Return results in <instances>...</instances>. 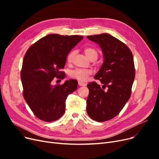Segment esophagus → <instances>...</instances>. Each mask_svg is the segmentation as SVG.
<instances>
[{"instance_id": "esophagus-1", "label": "esophagus", "mask_w": 159, "mask_h": 159, "mask_svg": "<svg viewBox=\"0 0 159 159\" xmlns=\"http://www.w3.org/2000/svg\"><path fill=\"white\" fill-rule=\"evenodd\" d=\"M78 85H79V86H85V85H86V84L81 82V81H79V82H78Z\"/></svg>"}]
</instances>
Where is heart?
<instances>
[{
  "label": "heart",
  "instance_id": "heart-1",
  "mask_svg": "<svg viewBox=\"0 0 159 159\" xmlns=\"http://www.w3.org/2000/svg\"><path fill=\"white\" fill-rule=\"evenodd\" d=\"M84 53L85 56H87L90 60L91 58L97 59L98 57V53L94 48H86L84 50ZM75 54V52L74 50L71 51L68 56H67V61L68 63H71L73 61L74 56ZM91 71L88 70H82V69H76L70 72V76L77 80H78L81 82H84L88 80V76L91 75Z\"/></svg>",
  "mask_w": 159,
  "mask_h": 159
}]
</instances>
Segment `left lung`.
I'll list each match as a JSON object with an SVG mask.
<instances>
[{
    "instance_id": "left-lung-1",
    "label": "left lung",
    "mask_w": 159,
    "mask_h": 159,
    "mask_svg": "<svg viewBox=\"0 0 159 159\" xmlns=\"http://www.w3.org/2000/svg\"><path fill=\"white\" fill-rule=\"evenodd\" d=\"M98 44L103 52V63L94 78L103 85L95 82L87 86V113L96 121H106L115 117L124 107L131 93L135 76L133 56L129 48L109 34L88 36ZM107 87V90H103Z\"/></svg>"
}]
</instances>
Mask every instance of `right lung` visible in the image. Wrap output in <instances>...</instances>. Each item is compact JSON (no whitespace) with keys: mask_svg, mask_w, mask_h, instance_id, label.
<instances>
[{"mask_svg":"<svg viewBox=\"0 0 159 159\" xmlns=\"http://www.w3.org/2000/svg\"><path fill=\"white\" fill-rule=\"evenodd\" d=\"M83 38L78 35L48 34L26 53L20 74L24 98L34 114L42 121L52 122L60 119L65 113L67 97L78 88L75 80L56 85H52V81L56 77L65 78L60 70L64 68L71 50Z\"/></svg>","mask_w":159,"mask_h":159,"instance_id":"1","label":"right lung"}]
</instances>
